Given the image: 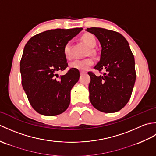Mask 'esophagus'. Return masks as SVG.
<instances>
[{
	"instance_id": "34e87169",
	"label": "esophagus",
	"mask_w": 156,
	"mask_h": 156,
	"mask_svg": "<svg viewBox=\"0 0 156 156\" xmlns=\"http://www.w3.org/2000/svg\"><path fill=\"white\" fill-rule=\"evenodd\" d=\"M86 74V72H80V75H84V74Z\"/></svg>"
}]
</instances>
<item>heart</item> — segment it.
Instances as JSON below:
<instances>
[{"label": "heart", "instance_id": "b5f03b06", "mask_svg": "<svg viewBox=\"0 0 156 156\" xmlns=\"http://www.w3.org/2000/svg\"><path fill=\"white\" fill-rule=\"evenodd\" d=\"M82 40L83 41L88 47L94 48L96 45V40L93 35L90 34H86L82 35ZM63 52L65 57L67 59H71L72 57L71 43L67 42L63 48ZM94 64V59L91 58H88L83 59H75L69 63V67L78 69V70L86 71Z\"/></svg>", "mask_w": 156, "mask_h": 156}]
</instances>
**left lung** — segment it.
Segmentation results:
<instances>
[{
    "mask_svg": "<svg viewBox=\"0 0 156 156\" xmlns=\"http://www.w3.org/2000/svg\"><path fill=\"white\" fill-rule=\"evenodd\" d=\"M86 31L94 34L101 45V59L94 69L106 71L99 76L88 72L90 102L101 112H117L127 105L133 91L136 79L133 54L127 39L118 32L99 27Z\"/></svg>",
    "mask_w": 156,
    "mask_h": 156,
    "instance_id": "left-lung-1",
    "label": "left lung"
}]
</instances>
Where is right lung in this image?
<instances>
[{
  "mask_svg": "<svg viewBox=\"0 0 156 156\" xmlns=\"http://www.w3.org/2000/svg\"><path fill=\"white\" fill-rule=\"evenodd\" d=\"M82 28L56 29L32 37L26 44L20 62L21 82L31 107L38 113L55 116L70 102V91L80 72L71 68L59 78L58 72L68 67L63 48Z\"/></svg>",
  "mask_w": 156,
  "mask_h": 156,
  "instance_id": "right-lung-1",
  "label": "right lung"
}]
</instances>
